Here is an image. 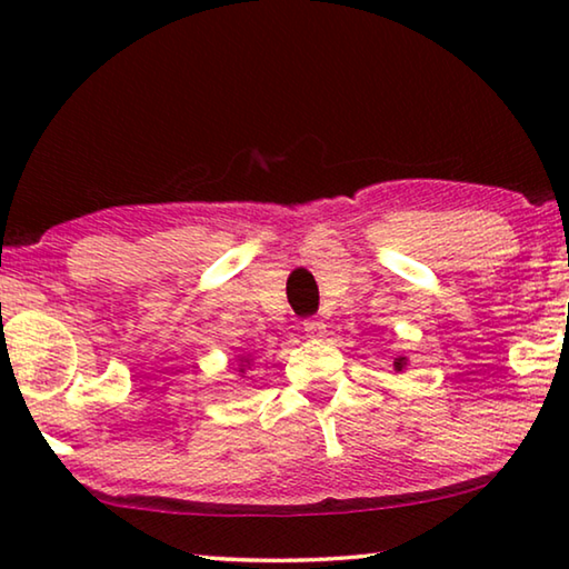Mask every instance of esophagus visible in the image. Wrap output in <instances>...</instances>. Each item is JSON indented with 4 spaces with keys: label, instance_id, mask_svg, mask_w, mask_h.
I'll return each instance as SVG.
<instances>
[{
    "label": "esophagus",
    "instance_id": "esophagus-1",
    "mask_svg": "<svg viewBox=\"0 0 569 569\" xmlns=\"http://www.w3.org/2000/svg\"><path fill=\"white\" fill-rule=\"evenodd\" d=\"M303 331H306V336H311V339H321V336H326V323L323 321H306Z\"/></svg>",
    "mask_w": 569,
    "mask_h": 569
}]
</instances>
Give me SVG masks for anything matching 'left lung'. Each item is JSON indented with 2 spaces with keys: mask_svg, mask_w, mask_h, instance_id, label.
Listing matches in <instances>:
<instances>
[{
  "mask_svg": "<svg viewBox=\"0 0 569 569\" xmlns=\"http://www.w3.org/2000/svg\"><path fill=\"white\" fill-rule=\"evenodd\" d=\"M403 366H407V356H399V359H393V371H403Z\"/></svg>",
  "mask_w": 569,
  "mask_h": 569,
  "instance_id": "1",
  "label": "left lung"
}]
</instances>
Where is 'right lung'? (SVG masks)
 <instances>
[{"mask_svg":"<svg viewBox=\"0 0 569 569\" xmlns=\"http://www.w3.org/2000/svg\"><path fill=\"white\" fill-rule=\"evenodd\" d=\"M240 361H243V363H246V366H248V363H250V359H240ZM240 371H243V369H240Z\"/></svg>","mask_w":569,"mask_h":569,"instance_id":"add662e5","label":"right lung"}]
</instances>
